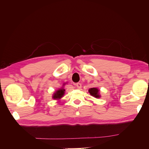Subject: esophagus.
Wrapping results in <instances>:
<instances>
[{
	"label": "esophagus",
	"instance_id": "1",
	"mask_svg": "<svg viewBox=\"0 0 149 149\" xmlns=\"http://www.w3.org/2000/svg\"><path fill=\"white\" fill-rule=\"evenodd\" d=\"M76 87L78 88V89H81V84L79 83H76Z\"/></svg>",
	"mask_w": 149,
	"mask_h": 149
}]
</instances>
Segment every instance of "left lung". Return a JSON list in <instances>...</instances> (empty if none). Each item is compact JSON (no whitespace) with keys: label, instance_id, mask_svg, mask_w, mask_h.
<instances>
[{"label":"left lung","instance_id":"obj_1","mask_svg":"<svg viewBox=\"0 0 149 149\" xmlns=\"http://www.w3.org/2000/svg\"><path fill=\"white\" fill-rule=\"evenodd\" d=\"M89 93L91 94V95L94 97H96V99L100 98L101 97V95H100V91L99 90L98 88H91L89 89L88 90Z\"/></svg>","mask_w":149,"mask_h":149}]
</instances>
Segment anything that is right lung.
<instances>
[{
	"mask_svg": "<svg viewBox=\"0 0 149 149\" xmlns=\"http://www.w3.org/2000/svg\"><path fill=\"white\" fill-rule=\"evenodd\" d=\"M66 84V83L63 84L62 87L57 89L56 91L53 93V96H52L53 99H54V100H60V99H61L63 97V96L65 95V89L64 88V86Z\"/></svg>",
	"mask_w": 149,
	"mask_h": 149,
	"instance_id": "obj_1",
	"label": "right lung"
}]
</instances>
